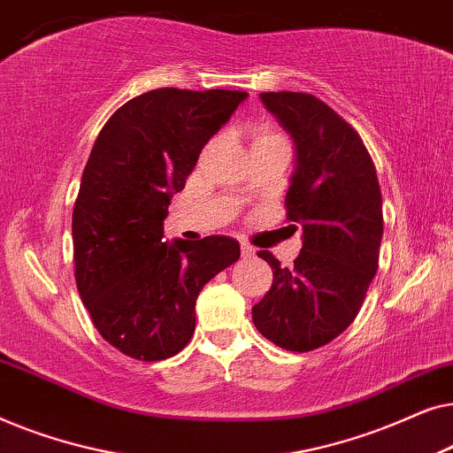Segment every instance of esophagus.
<instances>
[{
    "instance_id": "34e87169",
    "label": "esophagus",
    "mask_w": 453,
    "mask_h": 453,
    "mask_svg": "<svg viewBox=\"0 0 453 453\" xmlns=\"http://www.w3.org/2000/svg\"><path fill=\"white\" fill-rule=\"evenodd\" d=\"M241 256H243L245 259H250L256 256V250H253L250 243H241Z\"/></svg>"
}]
</instances>
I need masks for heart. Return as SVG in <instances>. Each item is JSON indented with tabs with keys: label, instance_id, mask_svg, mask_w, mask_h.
<instances>
[{
	"label": "heart",
	"instance_id": "heart-1",
	"mask_svg": "<svg viewBox=\"0 0 453 453\" xmlns=\"http://www.w3.org/2000/svg\"><path fill=\"white\" fill-rule=\"evenodd\" d=\"M272 140L284 142L282 135L276 134V132H272V129H262V132H259L257 138H256V142H272Z\"/></svg>",
	"mask_w": 453,
	"mask_h": 453
}]
</instances>
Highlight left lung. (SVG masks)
<instances>
[{
  "label": "left lung",
  "mask_w": 453,
  "mask_h": 453,
  "mask_svg": "<svg viewBox=\"0 0 453 453\" xmlns=\"http://www.w3.org/2000/svg\"><path fill=\"white\" fill-rule=\"evenodd\" d=\"M259 98L295 142L284 206L303 228V247L293 268L257 253L274 280L251 315L270 342L309 352L340 336L363 305L380 264L381 189L361 135L324 101L305 92Z\"/></svg>",
  "instance_id": "1"
}]
</instances>
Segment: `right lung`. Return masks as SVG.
<instances>
[{
  "mask_svg": "<svg viewBox=\"0 0 453 453\" xmlns=\"http://www.w3.org/2000/svg\"><path fill=\"white\" fill-rule=\"evenodd\" d=\"M245 96L144 92L109 117L92 146L73 203V274L92 324L123 355L163 361L183 350L203 284L241 256L225 234L165 243L163 222L202 148Z\"/></svg>",
  "mask_w": 453,
  "mask_h": 453,
  "instance_id": "1",
  "label": "right lung"
}]
</instances>
